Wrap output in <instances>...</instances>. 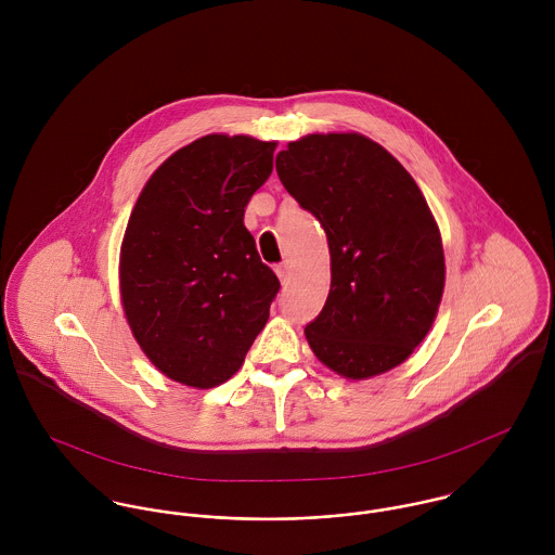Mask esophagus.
<instances>
[{
	"mask_svg": "<svg viewBox=\"0 0 555 555\" xmlns=\"http://www.w3.org/2000/svg\"><path fill=\"white\" fill-rule=\"evenodd\" d=\"M275 273H278V278H280L282 284H288V280H291V267H288V262L278 264V267H275Z\"/></svg>",
	"mask_w": 555,
	"mask_h": 555,
	"instance_id": "34e87169",
	"label": "esophagus"
}]
</instances>
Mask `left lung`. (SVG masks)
Returning <instances> with one entry per match:
<instances>
[{
    "mask_svg": "<svg viewBox=\"0 0 555 555\" xmlns=\"http://www.w3.org/2000/svg\"><path fill=\"white\" fill-rule=\"evenodd\" d=\"M275 168L328 241L331 288L306 326L310 348L350 380L393 370L431 328L444 291L442 238L423 192L357 132L308 134Z\"/></svg>",
    "mask_w": 555,
    "mask_h": 555,
    "instance_id": "1",
    "label": "left lung"
}]
</instances>
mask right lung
<instances>
[{"label":"right lung","instance_id":"1","mask_svg":"<svg viewBox=\"0 0 555 555\" xmlns=\"http://www.w3.org/2000/svg\"><path fill=\"white\" fill-rule=\"evenodd\" d=\"M278 143L203 137L145 183L119 258L121 304L164 376L211 389L237 374L269 320L280 280L243 224Z\"/></svg>","mask_w":555,"mask_h":555}]
</instances>
